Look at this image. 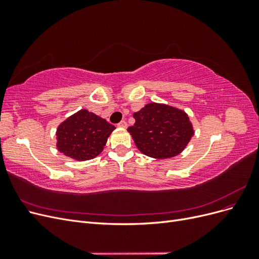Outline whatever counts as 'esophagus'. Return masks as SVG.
<instances>
[{
  "instance_id": "34e87169",
  "label": "esophagus",
  "mask_w": 259,
  "mask_h": 259,
  "mask_svg": "<svg viewBox=\"0 0 259 259\" xmlns=\"http://www.w3.org/2000/svg\"><path fill=\"white\" fill-rule=\"evenodd\" d=\"M117 126L122 127V128H126L127 127V123L125 122V121H121L119 124H117Z\"/></svg>"
}]
</instances>
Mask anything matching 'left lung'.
Segmentation results:
<instances>
[{
  "label": "left lung",
  "mask_w": 259,
  "mask_h": 259,
  "mask_svg": "<svg viewBox=\"0 0 259 259\" xmlns=\"http://www.w3.org/2000/svg\"><path fill=\"white\" fill-rule=\"evenodd\" d=\"M133 116L135 124L127 132L138 150L154 159L178 155L194 135L188 114L165 104H147Z\"/></svg>",
  "instance_id": "8db88e82"
}]
</instances>
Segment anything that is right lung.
Listing matches in <instances>:
<instances>
[{"label": "right lung", "mask_w": 259, "mask_h": 259, "mask_svg": "<svg viewBox=\"0 0 259 259\" xmlns=\"http://www.w3.org/2000/svg\"><path fill=\"white\" fill-rule=\"evenodd\" d=\"M112 124L86 109L69 116L57 127V149L76 161L96 158L104 150Z\"/></svg>", "instance_id": "obj_1"}]
</instances>
